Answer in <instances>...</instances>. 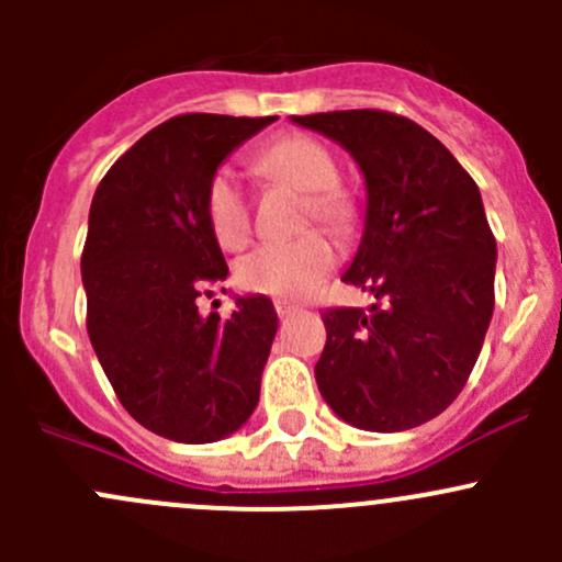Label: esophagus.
Masks as SVG:
<instances>
[{
	"label": "esophagus",
	"mask_w": 562,
	"mask_h": 562,
	"mask_svg": "<svg viewBox=\"0 0 562 562\" xmlns=\"http://www.w3.org/2000/svg\"><path fill=\"white\" fill-rule=\"evenodd\" d=\"M274 310H277V315H280V317H291V315L299 313V304L288 302V299H274Z\"/></svg>",
	"instance_id": "esophagus-1"
}]
</instances>
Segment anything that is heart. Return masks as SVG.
<instances>
[{
	"label": "heart",
	"instance_id": "heart-1",
	"mask_svg": "<svg viewBox=\"0 0 562 562\" xmlns=\"http://www.w3.org/2000/svg\"><path fill=\"white\" fill-rule=\"evenodd\" d=\"M258 168L269 179L307 192L304 220L331 234H345L353 223V206L339 190V166L328 146L310 135H282L258 155ZM206 223L225 249H239L249 239V201L231 168H217L203 195ZM334 266V249L321 234L293 241H271L236 263V282L245 291L269 296H302Z\"/></svg>",
	"mask_w": 562,
	"mask_h": 562
}]
</instances>
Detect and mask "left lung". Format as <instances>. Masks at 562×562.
Returning a JSON list of instances; mask_svg holds the SVG:
<instances>
[{
    "mask_svg": "<svg viewBox=\"0 0 562 562\" xmlns=\"http://www.w3.org/2000/svg\"><path fill=\"white\" fill-rule=\"evenodd\" d=\"M291 122L348 149L367 184L364 234L342 282L378 302L323 313L317 389L359 429L418 427L464 389L495 310L497 245L479 187L432 133L396 113Z\"/></svg>",
    "mask_w": 562,
    "mask_h": 562,
    "instance_id": "obj_1",
    "label": "left lung"
}]
</instances>
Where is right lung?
Here are the masks:
<instances>
[{"mask_svg": "<svg viewBox=\"0 0 562 562\" xmlns=\"http://www.w3.org/2000/svg\"><path fill=\"white\" fill-rule=\"evenodd\" d=\"M277 116L181 113L135 140L98 184L81 255L87 331L124 411L176 443H214L252 416L274 304L198 313L228 277L203 195L220 162ZM225 293V288H223Z\"/></svg>", "mask_w": 562, "mask_h": 562, "instance_id": "right-lung-1", "label": "right lung"}]
</instances>
